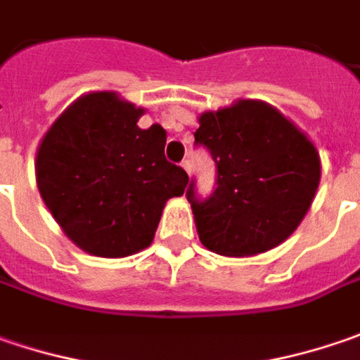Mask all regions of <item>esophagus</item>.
Here are the masks:
<instances>
[{
  "mask_svg": "<svg viewBox=\"0 0 360 360\" xmlns=\"http://www.w3.org/2000/svg\"><path fill=\"white\" fill-rule=\"evenodd\" d=\"M181 167L187 171V175H191V161H189V159H183V161H181Z\"/></svg>",
  "mask_w": 360,
  "mask_h": 360,
  "instance_id": "obj_1",
  "label": "esophagus"
}]
</instances>
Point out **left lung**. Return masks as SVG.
<instances>
[{
    "instance_id": "left-lung-1",
    "label": "left lung",
    "mask_w": 360,
    "mask_h": 360,
    "mask_svg": "<svg viewBox=\"0 0 360 360\" xmlns=\"http://www.w3.org/2000/svg\"><path fill=\"white\" fill-rule=\"evenodd\" d=\"M195 145L210 150L217 177L201 199L195 181L187 201L201 243L221 256H256L288 240L321 183L314 145L262 101H238L203 112Z\"/></svg>"
}]
</instances>
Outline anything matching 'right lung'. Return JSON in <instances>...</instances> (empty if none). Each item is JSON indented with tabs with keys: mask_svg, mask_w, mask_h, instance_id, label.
<instances>
[{
	"mask_svg": "<svg viewBox=\"0 0 360 360\" xmlns=\"http://www.w3.org/2000/svg\"><path fill=\"white\" fill-rule=\"evenodd\" d=\"M143 108L117 92H88L44 134L39 195L64 233L92 256L124 258L150 245L165 203L187 173L165 159L161 124L139 129Z\"/></svg>",
	"mask_w": 360,
	"mask_h": 360,
	"instance_id": "right-lung-1",
	"label": "right lung"
}]
</instances>
